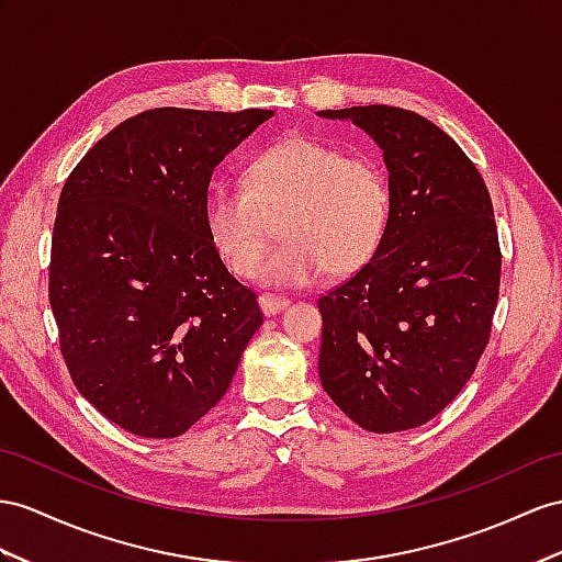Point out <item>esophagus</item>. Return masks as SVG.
I'll return each mask as SVG.
<instances>
[{"label":"esophagus","mask_w":562,"mask_h":562,"mask_svg":"<svg viewBox=\"0 0 562 562\" xmlns=\"http://www.w3.org/2000/svg\"><path fill=\"white\" fill-rule=\"evenodd\" d=\"M258 306H261V311L266 315H278L286 306H290V301H286L284 296H276V294H261L258 296Z\"/></svg>","instance_id":"obj_1"}]
</instances>
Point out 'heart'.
Returning a JSON list of instances; mask_svg holds the SVG:
<instances>
[{"label":"heart","mask_w":562,"mask_h":562,"mask_svg":"<svg viewBox=\"0 0 562 562\" xmlns=\"http://www.w3.org/2000/svg\"><path fill=\"white\" fill-rule=\"evenodd\" d=\"M394 187L375 156L339 144L286 135L256 151L241 182H215L204 204L209 239L229 270L254 278L282 223L284 241L261 278L272 286H308L349 278L380 251L392 223Z\"/></svg>","instance_id":"heart-1"}]
</instances>
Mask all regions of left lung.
Wrapping results in <instances>:
<instances>
[{
	"label": "left lung",
	"instance_id": "1",
	"mask_svg": "<svg viewBox=\"0 0 562 562\" xmlns=\"http://www.w3.org/2000/svg\"><path fill=\"white\" fill-rule=\"evenodd\" d=\"M318 116L363 127L394 187L375 258L318 299L323 390L368 431L420 427L463 390L492 335V196L465 151L420 113L372 104Z\"/></svg>",
	"mask_w": 562,
	"mask_h": 562
}]
</instances>
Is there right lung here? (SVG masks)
<instances>
[{
    "label": "right lung",
    "instance_id": "1",
    "mask_svg": "<svg viewBox=\"0 0 562 562\" xmlns=\"http://www.w3.org/2000/svg\"><path fill=\"white\" fill-rule=\"evenodd\" d=\"M272 111L151 109L99 139L56 209L49 304L70 380L119 427L184 435L263 325L209 239L213 168Z\"/></svg>",
    "mask_w": 562,
    "mask_h": 562
}]
</instances>
